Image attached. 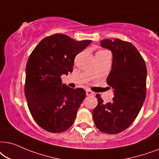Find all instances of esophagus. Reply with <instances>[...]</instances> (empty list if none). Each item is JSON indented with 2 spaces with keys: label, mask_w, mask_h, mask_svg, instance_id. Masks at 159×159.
<instances>
[{
  "label": "esophagus",
  "mask_w": 159,
  "mask_h": 159,
  "mask_svg": "<svg viewBox=\"0 0 159 159\" xmlns=\"http://www.w3.org/2000/svg\"><path fill=\"white\" fill-rule=\"evenodd\" d=\"M86 95H87L88 97H93V96H94L95 94L94 92H92V91L88 90V91H86Z\"/></svg>",
  "instance_id": "1"
}]
</instances>
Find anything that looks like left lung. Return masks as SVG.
Returning <instances> with one entry per match:
<instances>
[{"mask_svg": "<svg viewBox=\"0 0 159 159\" xmlns=\"http://www.w3.org/2000/svg\"><path fill=\"white\" fill-rule=\"evenodd\" d=\"M113 53L112 69L107 84L114 89L111 102L106 104L97 94L98 104L93 110L95 126L102 132L118 134L135 120L146 96L147 68L145 60L130 42L116 39L100 41Z\"/></svg>", "mask_w": 159, "mask_h": 159, "instance_id": "1", "label": "left lung"}]
</instances>
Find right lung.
I'll return each mask as SVG.
<instances>
[{"mask_svg":"<svg viewBox=\"0 0 159 159\" xmlns=\"http://www.w3.org/2000/svg\"><path fill=\"white\" fill-rule=\"evenodd\" d=\"M91 42L56 33L41 40L30 55L25 94L33 119L43 129L60 133L73 125L86 91L62 84L61 75L73 71L75 56Z\"/></svg>","mask_w":159,"mask_h":159,"instance_id":"obj_1","label":"right lung"}]
</instances>
